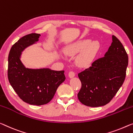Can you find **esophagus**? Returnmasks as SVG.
Wrapping results in <instances>:
<instances>
[{"label":"esophagus","mask_w":133,"mask_h":133,"mask_svg":"<svg viewBox=\"0 0 133 133\" xmlns=\"http://www.w3.org/2000/svg\"><path fill=\"white\" fill-rule=\"evenodd\" d=\"M68 76L69 78H73V77L75 76V72L72 71H69L68 73Z\"/></svg>","instance_id":"34e87169"}]
</instances>
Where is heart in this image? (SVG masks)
<instances>
[{
    "instance_id": "b5f03b06",
    "label": "heart",
    "mask_w": 133,
    "mask_h": 133,
    "mask_svg": "<svg viewBox=\"0 0 133 133\" xmlns=\"http://www.w3.org/2000/svg\"><path fill=\"white\" fill-rule=\"evenodd\" d=\"M89 40H81L69 46L65 50L67 56H73L83 50L82 52L77 57L75 62L79 67H86L92 62L96 54L99 49V43L93 42L89 43ZM88 45H87V44Z\"/></svg>"
}]
</instances>
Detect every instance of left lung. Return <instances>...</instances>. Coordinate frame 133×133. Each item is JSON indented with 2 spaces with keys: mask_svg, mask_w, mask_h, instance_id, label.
Segmentation results:
<instances>
[{
  "mask_svg": "<svg viewBox=\"0 0 133 133\" xmlns=\"http://www.w3.org/2000/svg\"><path fill=\"white\" fill-rule=\"evenodd\" d=\"M112 42L105 56L78 73L81 87L78 100L87 107L107 105L113 99L125 78L128 57L121 42L112 36Z\"/></svg>",
  "mask_w": 133,
  "mask_h": 133,
  "instance_id": "8db88e82",
  "label": "left lung"
}]
</instances>
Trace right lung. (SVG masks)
Masks as SVG:
<instances>
[{
	"mask_svg": "<svg viewBox=\"0 0 133 133\" xmlns=\"http://www.w3.org/2000/svg\"><path fill=\"white\" fill-rule=\"evenodd\" d=\"M40 36L39 34L31 33L18 40L10 50L8 68V79L20 99L37 106L48 103L65 79L64 71L28 69L21 63L19 58L22 51L37 42Z\"/></svg>",
	"mask_w": 133,
	"mask_h": 133,
	"instance_id": "1",
	"label": "right lung"
}]
</instances>
